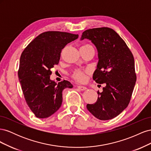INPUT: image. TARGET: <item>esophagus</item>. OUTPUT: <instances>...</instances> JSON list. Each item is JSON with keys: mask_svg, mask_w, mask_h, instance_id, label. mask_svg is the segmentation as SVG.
I'll use <instances>...</instances> for the list:
<instances>
[{"mask_svg": "<svg viewBox=\"0 0 151 151\" xmlns=\"http://www.w3.org/2000/svg\"><path fill=\"white\" fill-rule=\"evenodd\" d=\"M77 88L79 89L81 91H85L87 89V88L85 86H77Z\"/></svg>", "mask_w": 151, "mask_h": 151, "instance_id": "1", "label": "esophagus"}]
</instances>
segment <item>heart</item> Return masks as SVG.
I'll return each mask as SVG.
<instances>
[{
	"instance_id": "1",
	"label": "heart",
	"mask_w": 151,
	"mask_h": 151,
	"mask_svg": "<svg viewBox=\"0 0 151 151\" xmlns=\"http://www.w3.org/2000/svg\"><path fill=\"white\" fill-rule=\"evenodd\" d=\"M81 48H92V49H93V47L88 44L83 45V46L81 47ZM88 72V70H85V71L81 70H76L74 72V74H73V77H74L76 80L78 81H80V82L84 81L86 79V73H87Z\"/></svg>"
}]
</instances>
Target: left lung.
I'll list each match as a JSON object with an SVG mask.
<instances>
[{
  "label": "left lung",
  "instance_id": "1",
  "mask_svg": "<svg viewBox=\"0 0 151 151\" xmlns=\"http://www.w3.org/2000/svg\"><path fill=\"white\" fill-rule=\"evenodd\" d=\"M91 41L98 51V62L93 79L104 84L98 92L97 101L87 104V109L101 120L116 117L127 107L136 82L134 58L123 40L109 28L86 30L81 40Z\"/></svg>",
  "mask_w": 151,
  "mask_h": 151
}]
</instances>
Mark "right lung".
Masks as SVG:
<instances>
[{"label": "right lung", "mask_w": 151, "mask_h": 151, "mask_svg": "<svg viewBox=\"0 0 151 151\" xmlns=\"http://www.w3.org/2000/svg\"><path fill=\"white\" fill-rule=\"evenodd\" d=\"M78 37L65 32L47 31L22 52L18 77L26 101L37 118H48L55 113L62 105L63 90L73 88L67 81L57 83L50 79V69L58 64L65 45Z\"/></svg>", "instance_id": "add662e5"}]
</instances>
